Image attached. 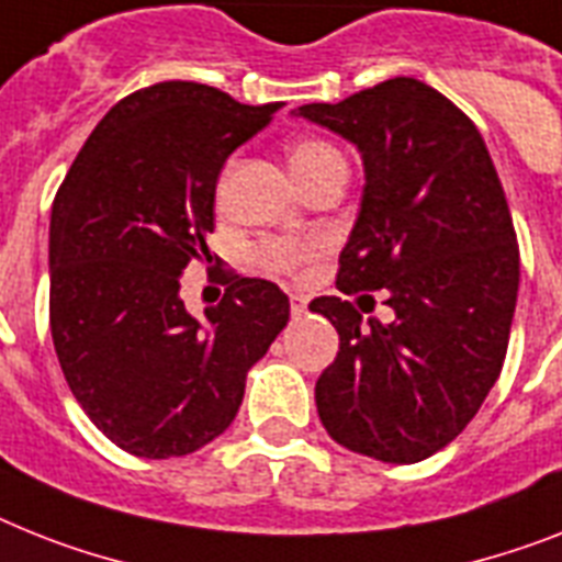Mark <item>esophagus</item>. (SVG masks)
<instances>
[{
  "instance_id": "esophagus-1",
  "label": "esophagus",
  "mask_w": 562,
  "mask_h": 562,
  "mask_svg": "<svg viewBox=\"0 0 562 562\" xmlns=\"http://www.w3.org/2000/svg\"><path fill=\"white\" fill-rule=\"evenodd\" d=\"M310 299L307 295H301V292H292L290 295V307H292V318H301V315L307 313Z\"/></svg>"
}]
</instances>
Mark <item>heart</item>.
<instances>
[{
    "label": "heart",
    "instance_id": "b5f03b06",
    "mask_svg": "<svg viewBox=\"0 0 562 562\" xmlns=\"http://www.w3.org/2000/svg\"><path fill=\"white\" fill-rule=\"evenodd\" d=\"M345 164L341 155L330 143L324 140H299L290 146V166L295 178H310L315 171H322L324 166ZM322 249L318 240H270L261 249V263L270 272H295L299 267L315 258V252Z\"/></svg>",
    "mask_w": 562,
    "mask_h": 562
}]
</instances>
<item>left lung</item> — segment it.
I'll return each mask as SVG.
<instances>
[{"instance_id": "8db88e82", "label": "left lung", "mask_w": 562, "mask_h": 562, "mask_svg": "<svg viewBox=\"0 0 562 562\" xmlns=\"http://www.w3.org/2000/svg\"><path fill=\"white\" fill-rule=\"evenodd\" d=\"M295 117L353 143L364 166L336 286L387 290V324L341 295L310 310L338 330L315 382L318 419L338 445L411 465L462 434L503 370L520 249L503 183L476 125L414 77L379 82Z\"/></svg>"}]
</instances>
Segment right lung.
I'll use <instances>...</instances> for the list:
<instances>
[{"label":"right lung","mask_w":562,"mask_h":562,"mask_svg":"<svg viewBox=\"0 0 562 562\" xmlns=\"http://www.w3.org/2000/svg\"><path fill=\"white\" fill-rule=\"evenodd\" d=\"M281 103L244 105L201 82H157L105 114L50 209V336L74 398L111 442L187 457L238 414L247 370L290 322L263 278H226L192 315L180 276L206 252L226 157Z\"/></svg>","instance_id":"obj_1"}]
</instances>
